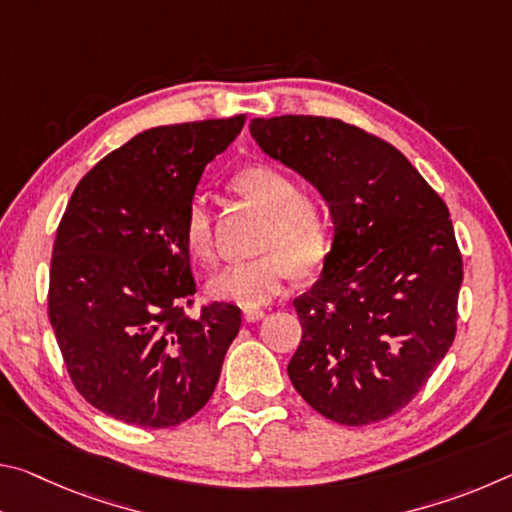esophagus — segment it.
I'll return each instance as SVG.
<instances>
[{
  "mask_svg": "<svg viewBox=\"0 0 512 512\" xmlns=\"http://www.w3.org/2000/svg\"><path fill=\"white\" fill-rule=\"evenodd\" d=\"M264 316H266V311L259 309V307H246L244 309V318L248 320V323H257V320H262Z\"/></svg>",
  "mask_w": 512,
  "mask_h": 512,
  "instance_id": "esophagus-1",
  "label": "esophagus"
}]
</instances>
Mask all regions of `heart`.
<instances>
[{"label":"heart","instance_id":"heart-1","mask_svg":"<svg viewBox=\"0 0 512 512\" xmlns=\"http://www.w3.org/2000/svg\"><path fill=\"white\" fill-rule=\"evenodd\" d=\"M235 185L268 214L262 257L237 259L216 273L207 289L214 298L259 307L280 296L293 271L314 266L327 246V210L314 192H298L296 180L275 164H250ZM185 241L201 259L214 257L212 214L205 196H196L185 214Z\"/></svg>","mask_w":512,"mask_h":512}]
</instances>
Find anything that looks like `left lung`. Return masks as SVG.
I'll use <instances>...</instances> for the list:
<instances>
[{"label": "left lung", "instance_id": "1", "mask_svg": "<svg viewBox=\"0 0 512 512\" xmlns=\"http://www.w3.org/2000/svg\"><path fill=\"white\" fill-rule=\"evenodd\" d=\"M250 135L318 189L334 223L318 282L293 300L291 384L327 420H384L454 343L463 259L447 205L395 146L341 119L257 117Z\"/></svg>", "mask_w": 512, "mask_h": 512}]
</instances>
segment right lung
Wrapping results in <instances>:
<instances>
[{
  "mask_svg": "<svg viewBox=\"0 0 512 512\" xmlns=\"http://www.w3.org/2000/svg\"><path fill=\"white\" fill-rule=\"evenodd\" d=\"M244 115L155 126L76 185L49 271V323L76 391L142 429L192 418L210 400L241 327L228 302L187 316L196 282L185 214L207 162Z\"/></svg>",
  "mask_w": 512,
  "mask_h": 512,
  "instance_id": "1",
  "label": "right lung"
}]
</instances>
